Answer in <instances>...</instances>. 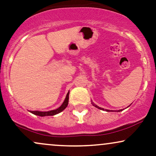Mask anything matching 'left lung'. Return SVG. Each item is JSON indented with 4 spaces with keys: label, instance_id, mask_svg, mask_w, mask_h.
Listing matches in <instances>:
<instances>
[{
    "label": "left lung",
    "instance_id": "obj_1",
    "mask_svg": "<svg viewBox=\"0 0 156 156\" xmlns=\"http://www.w3.org/2000/svg\"><path fill=\"white\" fill-rule=\"evenodd\" d=\"M92 104H93V106H94L95 107L98 108V109H101V110H104V109H103V108H101V107H98V106L96 105V104H93V102H92ZM105 110L107 111V112H109V111H110V110H108V109H105ZM120 111H122V109H120V110H118V112H120Z\"/></svg>",
    "mask_w": 156,
    "mask_h": 156
}]
</instances>
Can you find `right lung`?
<instances>
[{"label": "right lung", "mask_w": 156, "mask_h": 156, "mask_svg": "<svg viewBox=\"0 0 156 156\" xmlns=\"http://www.w3.org/2000/svg\"><path fill=\"white\" fill-rule=\"evenodd\" d=\"M69 93H67L66 97L63 103L62 104V105L60 106L59 108H58V109H54V110L48 111V112H40V111H30V112L32 113V114L38 115V116H41V117L52 116V115L58 114V113L61 112L62 111L64 110L68 106V104H69Z\"/></svg>", "instance_id": "add662e5"}]
</instances>
